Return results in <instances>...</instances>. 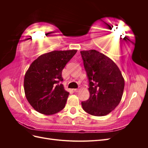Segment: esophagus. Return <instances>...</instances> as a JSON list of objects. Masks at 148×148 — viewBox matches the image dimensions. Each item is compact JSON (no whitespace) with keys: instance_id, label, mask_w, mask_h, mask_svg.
<instances>
[{"instance_id":"esophagus-1","label":"esophagus","mask_w":148,"mask_h":148,"mask_svg":"<svg viewBox=\"0 0 148 148\" xmlns=\"http://www.w3.org/2000/svg\"><path fill=\"white\" fill-rule=\"evenodd\" d=\"M80 90V89H73V91H74V92H78Z\"/></svg>"}]
</instances>
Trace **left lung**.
<instances>
[{"label":"left lung","mask_w":148,"mask_h":148,"mask_svg":"<svg viewBox=\"0 0 148 148\" xmlns=\"http://www.w3.org/2000/svg\"><path fill=\"white\" fill-rule=\"evenodd\" d=\"M89 81V99L82 102L83 110L92 115L104 116L115 109L123 95L125 82L119 67L96 50L80 52Z\"/></svg>","instance_id":"1"}]
</instances>
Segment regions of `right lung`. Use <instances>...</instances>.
<instances>
[{
  "instance_id": "obj_1",
  "label": "right lung",
  "mask_w": 148,
  "mask_h": 148,
  "mask_svg": "<svg viewBox=\"0 0 148 148\" xmlns=\"http://www.w3.org/2000/svg\"><path fill=\"white\" fill-rule=\"evenodd\" d=\"M77 50L53 51L40 56L31 64L24 79L26 99L38 112L52 115L63 109L69 96L62 71Z\"/></svg>"
}]
</instances>
